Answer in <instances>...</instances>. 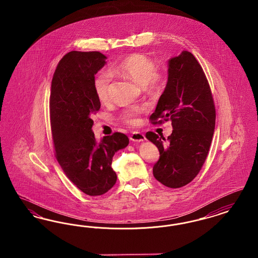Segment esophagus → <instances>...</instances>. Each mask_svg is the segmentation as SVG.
<instances>
[{"instance_id":"obj_1","label":"esophagus","mask_w":258,"mask_h":258,"mask_svg":"<svg viewBox=\"0 0 258 258\" xmlns=\"http://www.w3.org/2000/svg\"><path fill=\"white\" fill-rule=\"evenodd\" d=\"M130 138L132 141H135V142H142L145 140V135L141 133L135 132V133H133V135H131Z\"/></svg>"}]
</instances>
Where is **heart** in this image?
<instances>
[{
  "instance_id": "1",
  "label": "heart",
  "mask_w": 258,
  "mask_h": 258,
  "mask_svg": "<svg viewBox=\"0 0 258 258\" xmlns=\"http://www.w3.org/2000/svg\"><path fill=\"white\" fill-rule=\"evenodd\" d=\"M158 67L155 61L142 54H133L116 63L111 73L121 74L141 87H146L150 90L159 89L163 78L157 73ZM112 76L108 72H101L94 79V89L98 99L105 102L109 98ZM143 111L141 107H132L124 110L122 114V120L128 124L138 123V115Z\"/></svg>"
}]
</instances>
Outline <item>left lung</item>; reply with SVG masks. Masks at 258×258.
I'll return each mask as SVG.
<instances>
[{"label":"left lung","instance_id":"obj_1","mask_svg":"<svg viewBox=\"0 0 258 258\" xmlns=\"http://www.w3.org/2000/svg\"><path fill=\"white\" fill-rule=\"evenodd\" d=\"M150 120L154 124L170 120L173 127L167 140L146 134L160 151L154 177L171 188L190 183L206 160L216 124L208 80L190 52L183 51L168 61L167 84Z\"/></svg>","mask_w":258,"mask_h":258}]
</instances>
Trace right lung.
Here are the masks:
<instances>
[{
    "label": "right lung",
    "instance_id": "right-lung-1",
    "mask_svg": "<svg viewBox=\"0 0 258 258\" xmlns=\"http://www.w3.org/2000/svg\"><path fill=\"white\" fill-rule=\"evenodd\" d=\"M106 59L98 51H72L58 63L51 83L50 123L56 159L67 177L90 197L101 196L116 184L112 159L130 142L121 133L98 142L92 131V116L100 108L94 79Z\"/></svg>",
    "mask_w": 258,
    "mask_h": 258
}]
</instances>
